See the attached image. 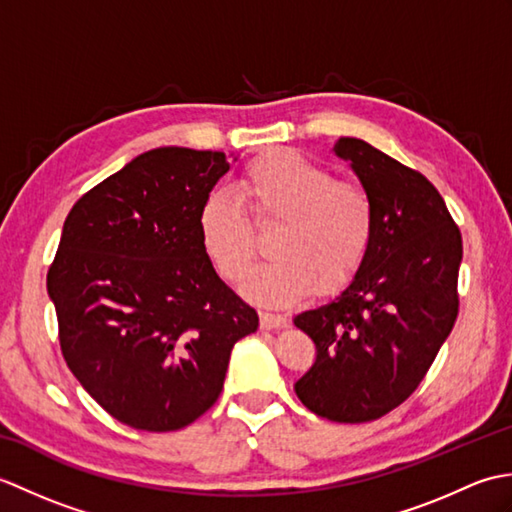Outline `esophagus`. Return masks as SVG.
<instances>
[{
	"mask_svg": "<svg viewBox=\"0 0 512 512\" xmlns=\"http://www.w3.org/2000/svg\"><path fill=\"white\" fill-rule=\"evenodd\" d=\"M284 323H286V317H281V314H270V312L259 314V328L262 330H275V328H281Z\"/></svg>",
	"mask_w": 512,
	"mask_h": 512,
	"instance_id": "obj_1",
	"label": "esophagus"
}]
</instances>
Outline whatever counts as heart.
Here are the masks:
<instances>
[{
  "mask_svg": "<svg viewBox=\"0 0 512 512\" xmlns=\"http://www.w3.org/2000/svg\"><path fill=\"white\" fill-rule=\"evenodd\" d=\"M239 200L255 226L277 224L270 237L275 259L244 284V297L259 306L297 303L321 281L336 288L361 268L372 246L376 211L361 182L334 180L321 165L275 149L259 156L237 180ZM231 195L213 193L200 209L204 253L224 279L239 281L255 259V231Z\"/></svg>",
  "mask_w": 512,
  "mask_h": 512,
  "instance_id": "1",
  "label": "heart"
}]
</instances>
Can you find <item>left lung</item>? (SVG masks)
<instances>
[{"instance_id":"1","label":"left lung","mask_w":512,"mask_h":512,"mask_svg":"<svg viewBox=\"0 0 512 512\" xmlns=\"http://www.w3.org/2000/svg\"><path fill=\"white\" fill-rule=\"evenodd\" d=\"M332 151L372 195L374 239L339 295L295 317L317 345L295 391L317 416L354 424L396 409L436 361L458 319L462 235L422 173L361 138Z\"/></svg>"}]
</instances>
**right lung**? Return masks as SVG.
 <instances>
[{"mask_svg":"<svg viewBox=\"0 0 512 512\" xmlns=\"http://www.w3.org/2000/svg\"><path fill=\"white\" fill-rule=\"evenodd\" d=\"M228 169L224 151L151 149L65 217L48 270L61 352L83 389L134 429L198 420L220 396L233 345L259 325L200 242V209Z\"/></svg>","mask_w":512,"mask_h":512,"instance_id":"add662e5","label":"right lung"}]
</instances>
